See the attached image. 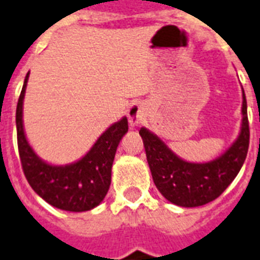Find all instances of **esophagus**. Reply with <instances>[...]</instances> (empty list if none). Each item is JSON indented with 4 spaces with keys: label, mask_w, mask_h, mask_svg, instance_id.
<instances>
[{
    "label": "esophagus",
    "mask_w": 260,
    "mask_h": 260,
    "mask_svg": "<svg viewBox=\"0 0 260 260\" xmlns=\"http://www.w3.org/2000/svg\"><path fill=\"white\" fill-rule=\"evenodd\" d=\"M128 117V123L132 126H138L145 120L146 118V107L141 102H137V103H133L130 106V109L127 111Z\"/></svg>",
    "instance_id": "esophagus-1"
}]
</instances>
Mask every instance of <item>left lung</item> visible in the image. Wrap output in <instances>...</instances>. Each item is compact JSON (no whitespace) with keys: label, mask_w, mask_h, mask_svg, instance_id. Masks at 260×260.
I'll list each match as a JSON object with an SVG mask.
<instances>
[{"label":"left lung","mask_w":260,"mask_h":260,"mask_svg":"<svg viewBox=\"0 0 260 260\" xmlns=\"http://www.w3.org/2000/svg\"><path fill=\"white\" fill-rule=\"evenodd\" d=\"M242 130L223 155L211 162L193 164L178 158L158 137L142 127L146 158L155 186L166 200L180 207H200L221 194L234 181L246 161L250 145L247 101L243 91Z\"/></svg>","instance_id":"left-lung-1"}]
</instances>
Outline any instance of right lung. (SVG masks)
<instances>
[{"mask_svg": "<svg viewBox=\"0 0 260 260\" xmlns=\"http://www.w3.org/2000/svg\"><path fill=\"white\" fill-rule=\"evenodd\" d=\"M28 78L29 72L25 76L16 110L18 153L25 177L33 190L52 207L70 212L90 211L101 204L109 192L115 151L128 130L127 118L110 126L78 162L66 166L49 165L37 157L24 133L22 102Z\"/></svg>", "mask_w": 260, "mask_h": 260, "instance_id": "add662e5", "label": "right lung"}]
</instances>
